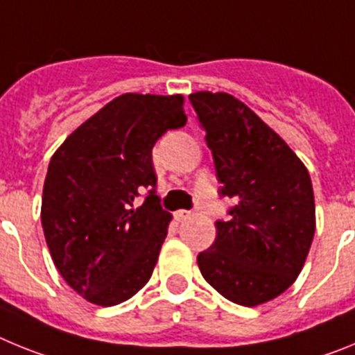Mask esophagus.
I'll use <instances>...</instances> for the list:
<instances>
[{
    "mask_svg": "<svg viewBox=\"0 0 355 355\" xmlns=\"http://www.w3.org/2000/svg\"><path fill=\"white\" fill-rule=\"evenodd\" d=\"M190 216H192V213L187 211V209H180V211H175V213H174V218H175V220H178V222L188 220Z\"/></svg>",
    "mask_w": 355,
    "mask_h": 355,
    "instance_id": "1",
    "label": "esophagus"
}]
</instances>
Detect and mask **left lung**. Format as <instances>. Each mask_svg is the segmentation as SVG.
<instances>
[{"label": "left lung", "mask_w": 355, "mask_h": 355, "mask_svg": "<svg viewBox=\"0 0 355 355\" xmlns=\"http://www.w3.org/2000/svg\"><path fill=\"white\" fill-rule=\"evenodd\" d=\"M211 149L218 193L234 206L197 256L222 297L254 307L295 283L315 236V196L299 156L252 110L225 92L190 94Z\"/></svg>", "instance_id": "obj_1"}]
</instances>
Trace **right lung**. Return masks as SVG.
I'll return each instance as SVG.
<instances>
[{
    "label": "right lung",
    "mask_w": 355,
    "mask_h": 355,
    "mask_svg": "<svg viewBox=\"0 0 355 355\" xmlns=\"http://www.w3.org/2000/svg\"><path fill=\"white\" fill-rule=\"evenodd\" d=\"M183 96L122 94L69 135L44 181V236L65 283L97 306L131 299L153 275L171 213L155 192L153 147L187 124ZM148 188L144 205L134 199Z\"/></svg>",
    "instance_id": "1"
}]
</instances>
